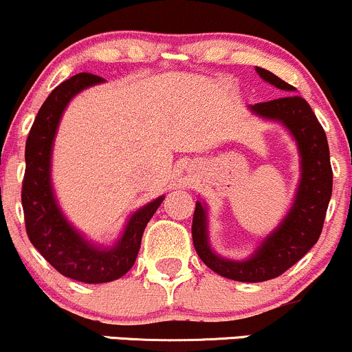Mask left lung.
I'll return each instance as SVG.
<instances>
[{
	"mask_svg": "<svg viewBox=\"0 0 352 352\" xmlns=\"http://www.w3.org/2000/svg\"><path fill=\"white\" fill-rule=\"evenodd\" d=\"M256 72L266 82L287 92L278 99L251 106V111L283 123L297 140L302 157V179L295 204L283 223L246 261L224 260L210 251L207 243L206 209L201 202H195L192 219V239L199 258L217 275L248 283L276 278L305 256L322 232L332 194V166L322 124L305 99L292 94L295 91L294 86L261 67H256Z\"/></svg>",
	"mask_w": 352,
	"mask_h": 352,
	"instance_id": "1",
	"label": "left lung"
}]
</instances>
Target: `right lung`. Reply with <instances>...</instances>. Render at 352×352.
Listing matches in <instances>:
<instances>
[{
    "label": "right lung",
    "mask_w": 352,
    "mask_h": 352,
    "mask_svg": "<svg viewBox=\"0 0 352 352\" xmlns=\"http://www.w3.org/2000/svg\"><path fill=\"white\" fill-rule=\"evenodd\" d=\"M102 80L94 74L82 72L55 87L36 114L25 146L27 166L21 206L30 241L58 273L82 283L113 282L129 272L138 256L148 221L164 201V197H158L136 210L120 241L106 250L84 241L58 210L50 184L52 145L58 121L70 98Z\"/></svg>",
    "instance_id": "add662e5"
}]
</instances>
